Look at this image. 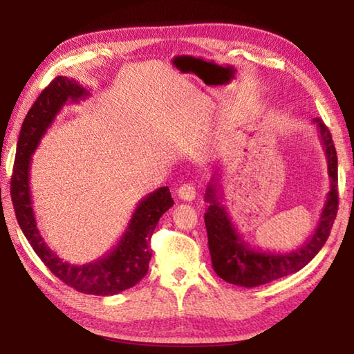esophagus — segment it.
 Wrapping results in <instances>:
<instances>
[{
	"mask_svg": "<svg viewBox=\"0 0 354 354\" xmlns=\"http://www.w3.org/2000/svg\"><path fill=\"white\" fill-rule=\"evenodd\" d=\"M178 196L181 198L183 201H187V202L194 201V198H196V187H194V184L181 185L178 189Z\"/></svg>",
	"mask_w": 354,
	"mask_h": 354,
	"instance_id": "1",
	"label": "esophagus"
}]
</instances>
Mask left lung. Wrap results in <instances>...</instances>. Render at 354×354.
<instances>
[{"instance_id": "1", "label": "left lung", "mask_w": 354, "mask_h": 354, "mask_svg": "<svg viewBox=\"0 0 354 354\" xmlns=\"http://www.w3.org/2000/svg\"><path fill=\"white\" fill-rule=\"evenodd\" d=\"M322 147L326 150L330 176V192L322 208L317 228L301 248L290 252H265L254 250L239 234L227 209L222 205L219 179L214 178L207 185L205 227L213 269L222 280L243 288H255L270 283L303 269L327 242L337 213V156L328 127L321 118H313Z\"/></svg>"}]
</instances>
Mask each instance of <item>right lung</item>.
<instances>
[{"label": "right lung", "instance_id": "add662e5", "mask_svg": "<svg viewBox=\"0 0 354 354\" xmlns=\"http://www.w3.org/2000/svg\"><path fill=\"white\" fill-rule=\"evenodd\" d=\"M89 91L79 82L57 76L37 97L21 126L17 156L10 181V196L19 227L44 265L59 280L89 295H115L137 284L147 274L152 257L150 237L160 217L173 205L169 187H161L142 198L131 217L124 234L102 259L88 265H71L53 252L36 227L30 193V162L56 115L66 102H79Z\"/></svg>", "mask_w": 354, "mask_h": 354}]
</instances>
